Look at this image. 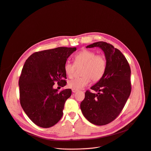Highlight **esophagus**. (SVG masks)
Instances as JSON below:
<instances>
[{
    "instance_id": "34e87169",
    "label": "esophagus",
    "mask_w": 151,
    "mask_h": 151,
    "mask_svg": "<svg viewBox=\"0 0 151 151\" xmlns=\"http://www.w3.org/2000/svg\"><path fill=\"white\" fill-rule=\"evenodd\" d=\"M78 91V90H77V89H75V88H73L72 89V92H73V93H76V92H77Z\"/></svg>"
}]
</instances>
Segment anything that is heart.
Here are the masks:
<instances>
[{"mask_svg":"<svg viewBox=\"0 0 151 151\" xmlns=\"http://www.w3.org/2000/svg\"><path fill=\"white\" fill-rule=\"evenodd\" d=\"M74 63L67 62L64 65V71L68 77H72L76 67L82 66L80 72L82 76L69 80L67 84L68 87L77 90L87 86L90 79L93 82L99 81L106 68V58L103 55H96L95 52L87 49L79 52L74 56Z\"/></svg>","mask_w":151,"mask_h":151,"instance_id":"1","label":"heart"}]
</instances>
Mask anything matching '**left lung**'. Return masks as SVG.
Instances as JSON below:
<instances>
[{"mask_svg":"<svg viewBox=\"0 0 151 151\" xmlns=\"http://www.w3.org/2000/svg\"><path fill=\"white\" fill-rule=\"evenodd\" d=\"M95 47L104 51L106 68L103 77L90 87L97 93L87 90L80 108L89 122L104 126L118 116L130 95L131 70L125 56L112 45L98 42L86 46Z\"/></svg>","mask_w":151,"mask_h":151,"instance_id":"8db88e82","label":"left lung"}]
</instances>
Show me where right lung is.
<instances>
[{
    "label": "right lung",
    "mask_w": 151,
    "mask_h": 151,
    "mask_svg": "<svg viewBox=\"0 0 151 151\" xmlns=\"http://www.w3.org/2000/svg\"><path fill=\"white\" fill-rule=\"evenodd\" d=\"M76 49L59 47L45 50L26 60L19 80L20 104L28 118L39 127H52L63 116L71 90L58 92L53 87L55 81L61 87L66 85L64 65Z\"/></svg>",
    "instance_id": "obj_1"
}]
</instances>
